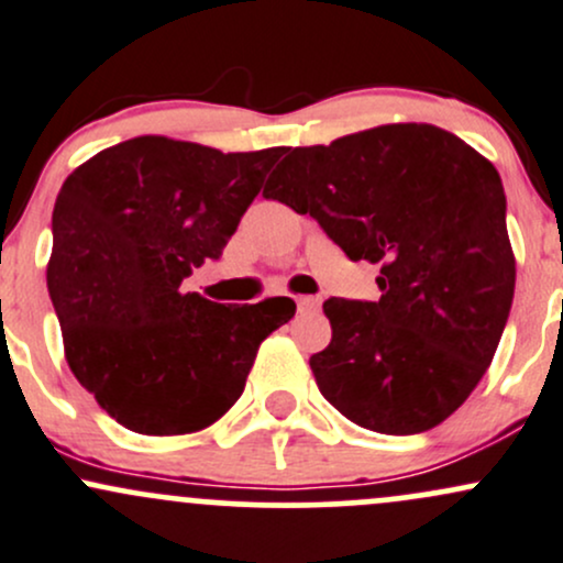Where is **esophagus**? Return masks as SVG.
I'll use <instances>...</instances> for the list:
<instances>
[{"instance_id": "obj_1", "label": "esophagus", "mask_w": 563, "mask_h": 563, "mask_svg": "<svg viewBox=\"0 0 563 563\" xmlns=\"http://www.w3.org/2000/svg\"><path fill=\"white\" fill-rule=\"evenodd\" d=\"M296 305H299V310H301V312H307V310H318V307H320V299H318V296H299V299H296Z\"/></svg>"}]
</instances>
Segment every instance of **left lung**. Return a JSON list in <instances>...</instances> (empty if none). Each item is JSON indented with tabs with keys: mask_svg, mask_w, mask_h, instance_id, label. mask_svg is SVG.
I'll return each instance as SVG.
<instances>
[{
	"mask_svg": "<svg viewBox=\"0 0 563 563\" xmlns=\"http://www.w3.org/2000/svg\"><path fill=\"white\" fill-rule=\"evenodd\" d=\"M264 197L310 213L352 262L382 267L376 301L323 305L333 336L310 366L333 409L385 435L424 432L460 409L516 288L489 159L441 128L398 122L291 150Z\"/></svg>",
	"mask_w": 563,
	"mask_h": 563,
	"instance_id": "obj_1",
	"label": "left lung"
}]
</instances>
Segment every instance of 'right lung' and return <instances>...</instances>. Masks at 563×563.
I'll return each mask as SVG.
<instances>
[{
    "instance_id": "1",
    "label": "right lung",
    "mask_w": 563,
    "mask_h": 563,
    "mask_svg": "<svg viewBox=\"0 0 563 563\" xmlns=\"http://www.w3.org/2000/svg\"><path fill=\"white\" fill-rule=\"evenodd\" d=\"M283 152L141 135L60 187L47 291L74 376L122 428H208L243 395L258 344L294 318L286 296L219 305L181 288L221 256Z\"/></svg>"
}]
</instances>
